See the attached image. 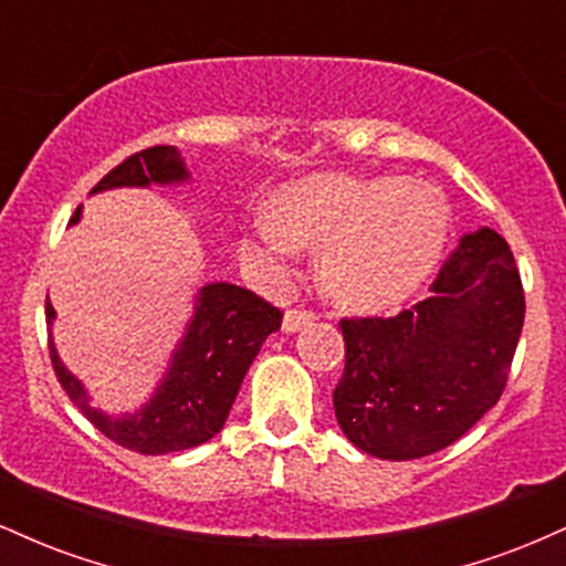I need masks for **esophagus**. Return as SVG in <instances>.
I'll return each mask as SVG.
<instances>
[{
  "label": "esophagus",
  "instance_id": "1",
  "mask_svg": "<svg viewBox=\"0 0 566 566\" xmlns=\"http://www.w3.org/2000/svg\"><path fill=\"white\" fill-rule=\"evenodd\" d=\"M314 311H303V308H290L287 314H284V333H297V329L308 327V324H314Z\"/></svg>",
  "mask_w": 566,
  "mask_h": 566
}]
</instances>
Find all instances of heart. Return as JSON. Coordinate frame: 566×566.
<instances>
[{
	"instance_id": "b5f03b06",
	"label": "heart",
	"mask_w": 566,
	"mask_h": 566,
	"mask_svg": "<svg viewBox=\"0 0 566 566\" xmlns=\"http://www.w3.org/2000/svg\"><path fill=\"white\" fill-rule=\"evenodd\" d=\"M450 237V205L437 186L405 178L316 175L284 186L276 218L258 220V250L284 261L322 244L319 274L337 303L388 311L437 269Z\"/></svg>"
}]
</instances>
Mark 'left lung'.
I'll use <instances>...</instances> for the list:
<instances>
[{"instance_id": "obj_1", "label": "left lung", "mask_w": 566, "mask_h": 566, "mask_svg": "<svg viewBox=\"0 0 566 566\" xmlns=\"http://www.w3.org/2000/svg\"><path fill=\"white\" fill-rule=\"evenodd\" d=\"M524 324L509 242L465 233L409 311L343 319L346 369L333 405L343 433L380 460H415L463 437L497 405Z\"/></svg>"}]
</instances>
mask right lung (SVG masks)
Wrapping results in <instances>:
<instances>
[{
    "instance_id": "add662e5",
    "label": "right lung",
    "mask_w": 566,
    "mask_h": 566,
    "mask_svg": "<svg viewBox=\"0 0 566 566\" xmlns=\"http://www.w3.org/2000/svg\"><path fill=\"white\" fill-rule=\"evenodd\" d=\"M184 180H188V170L178 148L154 146L116 165L93 188V193L122 186H170ZM80 216L82 207H76L71 223H76ZM53 319L55 308L48 301V324H53ZM279 327H282V311L265 303L255 292L229 282L205 284L193 303V316L184 340L175 348L157 391L138 412H127L122 418L90 405L80 378L63 367L53 337L48 343L63 391L103 437L140 454H167L184 452L216 437L229 418L247 369L255 361L265 337Z\"/></svg>"
}]
</instances>
